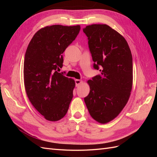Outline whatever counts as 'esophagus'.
Segmentation results:
<instances>
[{
	"mask_svg": "<svg viewBox=\"0 0 157 157\" xmlns=\"http://www.w3.org/2000/svg\"><path fill=\"white\" fill-rule=\"evenodd\" d=\"M75 86H76V87H78V86H79V85L82 84V81L80 80V79H75Z\"/></svg>",
	"mask_w": 157,
	"mask_h": 157,
	"instance_id": "esophagus-1",
	"label": "esophagus"
}]
</instances>
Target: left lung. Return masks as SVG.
<instances>
[{
  "label": "left lung",
  "mask_w": 157,
  "mask_h": 157,
  "mask_svg": "<svg viewBox=\"0 0 157 157\" xmlns=\"http://www.w3.org/2000/svg\"><path fill=\"white\" fill-rule=\"evenodd\" d=\"M93 67L101 74L88 80L90 88L84 101L90 115L106 123L115 119L128 101L133 82L131 51L123 36L106 24L86 26Z\"/></svg>",
  "instance_id": "8db88e82"
}]
</instances>
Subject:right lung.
I'll return each instance as SVG.
<instances>
[{
    "instance_id": "right-lung-1",
    "label": "right lung",
    "mask_w": 157,
    "mask_h": 157,
    "mask_svg": "<svg viewBox=\"0 0 157 157\" xmlns=\"http://www.w3.org/2000/svg\"><path fill=\"white\" fill-rule=\"evenodd\" d=\"M80 29L79 25L47 26L36 33L26 50L23 66L26 94L48 121L62 119L72 100L75 82L58 71L63 66L62 54Z\"/></svg>"
}]
</instances>
